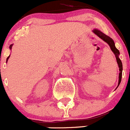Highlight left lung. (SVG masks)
Segmentation results:
<instances>
[{"mask_svg": "<svg viewBox=\"0 0 130 130\" xmlns=\"http://www.w3.org/2000/svg\"><path fill=\"white\" fill-rule=\"evenodd\" d=\"M93 31V32L95 34L98 36V37L100 38L101 39L104 40V42H105L106 43H108V45H109L110 48H111V51L113 52V53L115 54L116 57V59H117V62L118 63V65H119V71H120V73H119V83H118V87L120 85V82H121V79H122V62L120 60V59L119 58V56L120 55V52L118 49L116 48L115 45V42L113 41L112 38L108 36L105 35V34L101 32L100 30L98 29H94Z\"/></svg>", "mask_w": 130, "mask_h": 130, "instance_id": "8db88e82", "label": "left lung"}]
</instances>
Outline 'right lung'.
<instances>
[{
	"label": "right lung",
	"mask_w": 130,
	"mask_h": 130,
	"mask_svg": "<svg viewBox=\"0 0 130 130\" xmlns=\"http://www.w3.org/2000/svg\"><path fill=\"white\" fill-rule=\"evenodd\" d=\"M12 45H13L11 44V45H10V49H11V47H12ZM10 56H9L8 57V58H7V59H6V62H7V61H8V58H9V57H10Z\"/></svg>",
	"instance_id": "add662e5"
}]
</instances>
